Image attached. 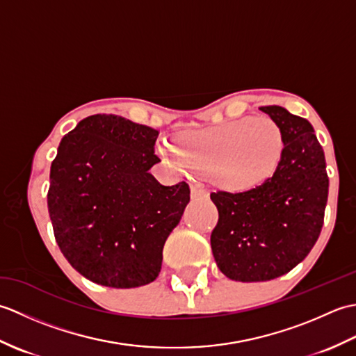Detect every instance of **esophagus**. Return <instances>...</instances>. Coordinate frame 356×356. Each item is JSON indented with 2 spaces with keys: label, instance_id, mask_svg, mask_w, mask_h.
I'll return each instance as SVG.
<instances>
[{
  "label": "esophagus",
  "instance_id": "esophagus-1",
  "mask_svg": "<svg viewBox=\"0 0 356 356\" xmlns=\"http://www.w3.org/2000/svg\"><path fill=\"white\" fill-rule=\"evenodd\" d=\"M208 195V193L203 190L202 186H197V185H194V186H191V197L193 199H200V197H207Z\"/></svg>",
  "mask_w": 356,
  "mask_h": 356
}]
</instances>
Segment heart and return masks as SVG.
<instances>
[{
  "label": "heart",
  "instance_id": "obj_1",
  "mask_svg": "<svg viewBox=\"0 0 356 356\" xmlns=\"http://www.w3.org/2000/svg\"><path fill=\"white\" fill-rule=\"evenodd\" d=\"M282 149V131L268 116L185 133L177 138L176 148L157 145V153L176 170L211 174L216 184L228 190H245L266 179Z\"/></svg>",
  "mask_w": 356,
  "mask_h": 356
}]
</instances>
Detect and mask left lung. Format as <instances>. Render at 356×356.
<instances>
[{
    "instance_id": "1",
    "label": "left lung",
    "mask_w": 356,
    "mask_h": 356,
    "mask_svg": "<svg viewBox=\"0 0 356 356\" xmlns=\"http://www.w3.org/2000/svg\"><path fill=\"white\" fill-rule=\"evenodd\" d=\"M283 136L277 168L259 186L211 193L218 222L211 248L236 282H268L306 259L320 237L327 203L326 159L314 127L278 105L261 107Z\"/></svg>"
}]
</instances>
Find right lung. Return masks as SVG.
<instances>
[{"label": "right lung", "mask_w": 356, "mask_h": 356, "mask_svg": "<svg viewBox=\"0 0 356 356\" xmlns=\"http://www.w3.org/2000/svg\"><path fill=\"white\" fill-rule=\"evenodd\" d=\"M159 131L116 115L82 119L59 143L47 193L56 243L93 283L128 289L154 282L190 186H163L148 170Z\"/></svg>", "instance_id": "add662e5"}]
</instances>
